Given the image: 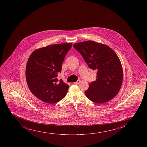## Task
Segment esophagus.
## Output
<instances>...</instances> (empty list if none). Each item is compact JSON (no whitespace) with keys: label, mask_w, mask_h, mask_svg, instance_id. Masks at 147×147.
<instances>
[{"label":"esophagus","mask_w":147,"mask_h":147,"mask_svg":"<svg viewBox=\"0 0 147 147\" xmlns=\"http://www.w3.org/2000/svg\"><path fill=\"white\" fill-rule=\"evenodd\" d=\"M80 82V80H78L76 82L74 83V84L76 85L79 84V83Z\"/></svg>","instance_id":"obj_1"}]
</instances>
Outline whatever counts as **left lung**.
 Wrapping results in <instances>:
<instances>
[{
    "instance_id": "obj_1",
    "label": "left lung",
    "mask_w": 147,
    "mask_h": 147,
    "mask_svg": "<svg viewBox=\"0 0 147 147\" xmlns=\"http://www.w3.org/2000/svg\"><path fill=\"white\" fill-rule=\"evenodd\" d=\"M88 66L97 71L96 80L89 84L85 91L87 97L98 104L115 97L121 89L123 71L121 61L115 51L105 45L88 40L73 45Z\"/></svg>"
}]
</instances>
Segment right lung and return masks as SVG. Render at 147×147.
Listing matches in <instances>:
<instances>
[{"label":"right lung","mask_w":147,"mask_h":147,"mask_svg":"<svg viewBox=\"0 0 147 147\" xmlns=\"http://www.w3.org/2000/svg\"><path fill=\"white\" fill-rule=\"evenodd\" d=\"M72 46L71 42L50 45L30 55L26 64V82L31 92L40 100L52 104L66 96L69 86L57 76Z\"/></svg>","instance_id":"1"}]
</instances>
